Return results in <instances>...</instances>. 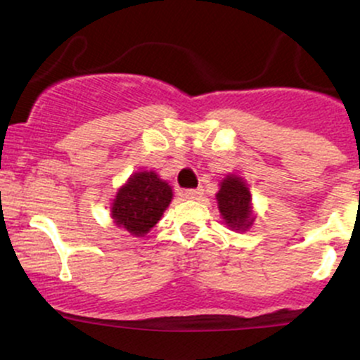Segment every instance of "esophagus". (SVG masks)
I'll return each mask as SVG.
<instances>
[{
  "label": "esophagus",
  "mask_w": 360,
  "mask_h": 360,
  "mask_svg": "<svg viewBox=\"0 0 360 360\" xmlns=\"http://www.w3.org/2000/svg\"><path fill=\"white\" fill-rule=\"evenodd\" d=\"M184 196L188 198V200H200V198L203 196V189H201V188H196V189H186V191H184Z\"/></svg>",
  "instance_id": "34e87169"
}]
</instances>
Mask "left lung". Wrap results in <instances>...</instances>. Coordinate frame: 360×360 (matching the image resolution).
I'll list each match as a JSON object with an SVG mask.
<instances>
[{
	"label": "left lung",
	"instance_id": "obj_1",
	"mask_svg": "<svg viewBox=\"0 0 360 360\" xmlns=\"http://www.w3.org/2000/svg\"><path fill=\"white\" fill-rule=\"evenodd\" d=\"M218 208L226 225L235 230L249 229L254 221L250 206V193L245 183L237 176H229L217 194Z\"/></svg>",
	"mask_w": 360,
	"mask_h": 360
}]
</instances>
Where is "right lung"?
Segmentation results:
<instances>
[{
    "label": "right lung",
    "instance_id": "right-lung-1",
    "mask_svg": "<svg viewBox=\"0 0 360 360\" xmlns=\"http://www.w3.org/2000/svg\"><path fill=\"white\" fill-rule=\"evenodd\" d=\"M171 200V186L155 172H135L118 191L111 214L118 226L142 237L160 220Z\"/></svg>",
    "mask_w": 360,
    "mask_h": 360
}]
</instances>
